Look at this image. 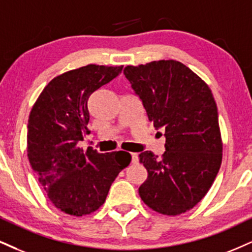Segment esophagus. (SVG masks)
<instances>
[{
	"label": "esophagus",
	"mask_w": 252,
	"mask_h": 252,
	"mask_svg": "<svg viewBox=\"0 0 252 252\" xmlns=\"http://www.w3.org/2000/svg\"><path fill=\"white\" fill-rule=\"evenodd\" d=\"M131 162L134 163V164H137L138 163V154H131Z\"/></svg>",
	"instance_id": "obj_1"
}]
</instances>
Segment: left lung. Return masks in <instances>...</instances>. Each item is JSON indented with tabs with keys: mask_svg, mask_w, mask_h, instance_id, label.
I'll use <instances>...</instances> for the list:
<instances>
[{
	"mask_svg": "<svg viewBox=\"0 0 252 252\" xmlns=\"http://www.w3.org/2000/svg\"><path fill=\"white\" fill-rule=\"evenodd\" d=\"M124 75L150 122L165 130V153L139 154L148 171L142 201L156 213L176 216L207 195L222 163L217 105L208 84L174 60L128 65Z\"/></svg>",
	"mask_w": 252,
	"mask_h": 252,
	"instance_id": "1",
	"label": "left lung"
}]
</instances>
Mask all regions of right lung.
Here are the masks:
<instances>
[{"mask_svg": "<svg viewBox=\"0 0 252 252\" xmlns=\"http://www.w3.org/2000/svg\"><path fill=\"white\" fill-rule=\"evenodd\" d=\"M121 66L88 64L51 80L29 115L27 150L49 201L63 213L84 216L107 198L111 183L129 165L126 151L98 154L78 148L88 132L89 97L122 71Z\"/></svg>", "mask_w": 252, "mask_h": 252, "instance_id": "right-lung-1", "label": "right lung"}]
</instances>
